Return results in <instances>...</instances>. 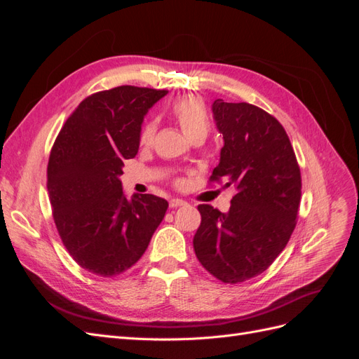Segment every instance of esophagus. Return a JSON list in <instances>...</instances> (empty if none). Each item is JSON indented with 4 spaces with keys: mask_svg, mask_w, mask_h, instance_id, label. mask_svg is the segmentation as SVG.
I'll return each mask as SVG.
<instances>
[{
    "mask_svg": "<svg viewBox=\"0 0 359 359\" xmlns=\"http://www.w3.org/2000/svg\"><path fill=\"white\" fill-rule=\"evenodd\" d=\"M184 205H187V202L182 201V199H172V201L169 202L170 208H178V206H184Z\"/></svg>",
    "mask_w": 359,
    "mask_h": 359,
    "instance_id": "esophagus-1",
    "label": "esophagus"
}]
</instances>
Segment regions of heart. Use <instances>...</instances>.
Masks as SVG:
<instances>
[{"label":"heart","mask_w":359,"mask_h":359,"mask_svg":"<svg viewBox=\"0 0 359 359\" xmlns=\"http://www.w3.org/2000/svg\"><path fill=\"white\" fill-rule=\"evenodd\" d=\"M172 115L175 116L177 123L180 124L181 130L189 139L194 136H206L210 132V116L206 112L205 103L194 95L181 97L175 103L172 104ZM157 126L154 121H148L142 132H140L139 140L142 145H148L153 142L156 135Z\"/></svg>","instance_id":"heart-1"}]
</instances>
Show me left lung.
I'll use <instances>...</instances> for the list:
<instances>
[{"mask_svg":"<svg viewBox=\"0 0 359 359\" xmlns=\"http://www.w3.org/2000/svg\"><path fill=\"white\" fill-rule=\"evenodd\" d=\"M212 118L224 145L211 181L226 178L236 194L227 212L198 206L193 247L206 271L235 285L262 274L283 252L297 224L301 172L283 126L264 109L217 99Z\"/></svg>","mask_w":359,"mask_h":359,"instance_id":"8db88e82","label":"left lung"}]
</instances>
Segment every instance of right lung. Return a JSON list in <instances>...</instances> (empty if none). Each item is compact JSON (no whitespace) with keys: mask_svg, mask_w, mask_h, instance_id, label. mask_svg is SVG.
<instances>
[{"mask_svg":"<svg viewBox=\"0 0 359 359\" xmlns=\"http://www.w3.org/2000/svg\"><path fill=\"white\" fill-rule=\"evenodd\" d=\"M168 91L123 85L86 97L61 128L48 163L58 233L83 269L124 273L145 253L168 210L154 194L127 198L124 160L139 149L144 116Z\"/></svg>","mask_w":359,"mask_h":359,"instance_id":"obj_1","label":"right lung"}]
</instances>
